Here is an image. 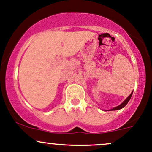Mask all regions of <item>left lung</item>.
<instances>
[{"instance_id":"1","label":"left lung","mask_w":152,"mask_h":152,"mask_svg":"<svg viewBox=\"0 0 152 152\" xmlns=\"http://www.w3.org/2000/svg\"><path fill=\"white\" fill-rule=\"evenodd\" d=\"M132 94H133V91L132 92V93L130 94L127 97H126V99L124 102H123L121 103V104L118 105V106H117V107H115L111 109V110H108V111H115V110H121V109H122L123 107H124L126 105V104L129 102V99H131L132 96ZM106 111H107V110H106Z\"/></svg>"}]
</instances>
